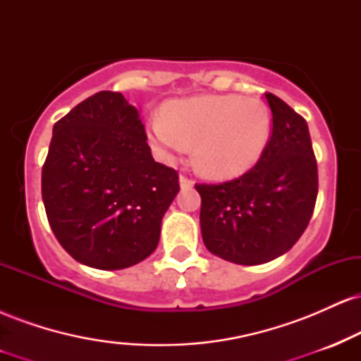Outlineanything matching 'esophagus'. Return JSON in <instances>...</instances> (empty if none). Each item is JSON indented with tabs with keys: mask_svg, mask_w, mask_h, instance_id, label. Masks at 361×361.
<instances>
[{
	"mask_svg": "<svg viewBox=\"0 0 361 361\" xmlns=\"http://www.w3.org/2000/svg\"><path fill=\"white\" fill-rule=\"evenodd\" d=\"M180 186H181V188H183V190L192 188V186H193V180H192V178L181 175V176H180Z\"/></svg>",
	"mask_w": 361,
	"mask_h": 361,
	"instance_id": "esophagus-1",
	"label": "esophagus"
}]
</instances>
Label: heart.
Wrapping results in <instances>:
<instances>
[{
    "mask_svg": "<svg viewBox=\"0 0 361 361\" xmlns=\"http://www.w3.org/2000/svg\"><path fill=\"white\" fill-rule=\"evenodd\" d=\"M271 117L258 98L204 94L168 102L163 118L149 122V137L168 159L195 146L205 175L233 178L255 166L268 147Z\"/></svg>",
    "mask_w": 361,
    "mask_h": 361,
    "instance_id": "heart-1",
    "label": "heart"
}]
</instances>
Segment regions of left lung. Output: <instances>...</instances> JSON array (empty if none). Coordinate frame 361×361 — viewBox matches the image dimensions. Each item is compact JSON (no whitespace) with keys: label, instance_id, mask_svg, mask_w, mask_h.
<instances>
[{"label":"left lung","instance_id":"8db88e82","mask_svg":"<svg viewBox=\"0 0 361 361\" xmlns=\"http://www.w3.org/2000/svg\"><path fill=\"white\" fill-rule=\"evenodd\" d=\"M264 97L273 127L258 163L235 180L195 185L207 250L235 264L268 263L287 252L307 227L317 198L307 122L275 94Z\"/></svg>","mask_w":361,"mask_h":361}]
</instances>
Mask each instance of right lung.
<instances>
[{"label": "right lung", "mask_w": 361, "mask_h": 361, "mask_svg": "<svg viewBox=\"0 0 361 361\" xmlns=\"http://www.w3.org/2000/svg\"><path fill=\"white\" fill-rule=\"evenodd\" d=\"M146 140L137 109L117 91L94 93L54 123L42 168L45 214L61 246L86 267L122 270L159 243L180 181Z\"/></svg>", "instance_id": "right-lung-1"}]
</instances>
